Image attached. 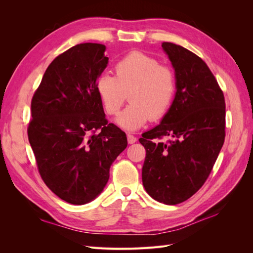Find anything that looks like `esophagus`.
<instances>
[{
    "mask_svg": "<svg viewBox=\"0 0 253 253\" xmlns=\"http://www.w3.org/2000/svg\"><path fill=\"white\" fill-rule=\"evenodd\" d=\"M126 137H127V142H128L129 144H133V143H135V142L137 141V138H136V137H135L134 135H132V134H127Z\"/></svg>",
    "mask_w": 253,
    "mask_h": 253,
    "instance_id": "obj_1",
    "label": "esophagus"
}]
</instances>
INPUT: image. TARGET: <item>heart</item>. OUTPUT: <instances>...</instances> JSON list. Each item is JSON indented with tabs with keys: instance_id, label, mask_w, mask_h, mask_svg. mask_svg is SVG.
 I'll return each instance as SVG.
<instances>
[{
	"instance_id": "heart-1",
	"label": "heart",
	"mask_w": 253,
	"mask_h": 253,
	"mask_svg": "<svg viewBox=\"0 0 253 253\" xmlns=\"http://www.w3.org/2000/svg\"><path fill=\"white\" fill-rule=\"evenodd\" d=\"M115 77L99 76L96 88L109 115H117L126 99L129 102L117 118L122 128L134 131L150 117L163 118L170 110L176 93V78L172 68L140 51H133L115 65Z\"/></svg>"
}]
</instances>
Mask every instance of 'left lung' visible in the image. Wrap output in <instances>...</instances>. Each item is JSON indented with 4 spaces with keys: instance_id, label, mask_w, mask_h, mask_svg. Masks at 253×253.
I'll return each instance as SVG.
<instances>
[{
    "instance_id": "1",
    "label": "left lung",
    "mask_w": 253,
    "mask_h": 253,
    "mask_svg": "<svg viewBox=\"0 0 253 253\" xmlns=\"http://www.w3.org/2000/svg\"><path fill=\"white\" fill-rule=\"evenodd\" d=\"M175 71L176 93L160 125L142 134V183L166 205L187 201L210 175L225 141L226 104L210 68L187 48L164 42ZM165 135L171 141L159 142Z\"/></svg>"
}]
</instances>
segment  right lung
<instances>
[{
    "instance_id": "add662e5",
    "label": "right lung",
    "mask_w": 253,
    "mask_h": 253,
    "mask_svg": "<svg viewBox=\"0 0 253 253\" xmlns=\"http://www.w3.org/2000/svg\"><path fill=\"white\" fill-rule=\"evenodd\" d=\"M104 51L103 44L82 43L61 53L32 99L27 134L38 170L53 193L73 205L102 192L112 164L127 145L126 133L106 120L97 93L109 62Z\"/></svg>"
}]
</instances>
